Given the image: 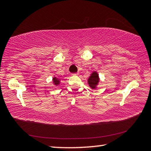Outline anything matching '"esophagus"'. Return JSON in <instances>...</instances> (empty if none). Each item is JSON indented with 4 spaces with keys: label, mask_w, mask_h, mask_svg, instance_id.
I'll return each mask as SVG.
<instances>
[{
    "label": "esophagus",
    "mask_w": 151,
    "mask_h": 151,
    "mask_svg": "<svg viewBox=\"0 0 151 151\" xmlns=\"http://www.w3.org/2000/svg\"><path fill=\"white\" fill-rule=\"evenodd\" d=\"M78 75V73H73V75Z\"/></svg>",
    "instance_id": "esophagus-1"
}]
</instances>
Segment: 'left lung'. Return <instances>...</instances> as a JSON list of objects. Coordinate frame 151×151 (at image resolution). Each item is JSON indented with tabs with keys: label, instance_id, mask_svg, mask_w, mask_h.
<instances>
[{
	"label": "left lung",
	"instance_id": "1",
	"mask_svg": "<svg viewBox=\"0 0 151 151\" xmlns=\"http://www.w3.org/2000/svg\"><path fill=\"white\" fill-rule=\"evenodd\" d=\"M88 86L92 89H96L97 86L99 85V83H100V78H99V75L96 71L94 70L91 74L90 76L88 78Z\"/></svg>",
	"mask_w": 151,
	"mask_h": 151
}]
</instances>
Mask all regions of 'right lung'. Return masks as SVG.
<instances>
[{
    "mask_svg": "<svg viewBox=\"0 0 151 151\" xmlns=\"http://www.w3.org/2000/svg\"><path fill=\"white\" fill-rule=\"evenodd\" d=\"M52 83H53V85L56 86H58L60 83V79L59 78L57 77V76H54V77L52 78Z\"/></svg>",
    "mask_w": 151,
    "mask_h": 151,
    "instance_id": "right-lung-1",
    "label": "right lung"
}]
</instances>
